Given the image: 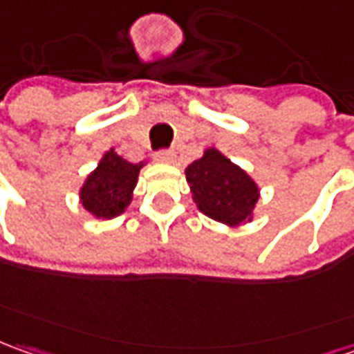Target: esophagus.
Segmentation results:
<instances>
[{
  "instance_id": "esophagus-1",
  "label": "esophagus",
  "mask_w": 354,
  "mask_h": 354,
  "mask_svg": "<svg viewBox=\"0 0 354 354\" xmlns=\"http://www.w3.org/2000/svg\"><path fill=\"white\" fill-rule=\"evenodd\" d=\"M154 160L162 162V165H172L176 160V153L174 151H160V153L154 154Z\"/></svg>"
}]
</instances>
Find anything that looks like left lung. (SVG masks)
<instances>
[{"instance_id": "1", "label": "left lung", "mask_w": 354, "mask_h": 354, "mask_svg": "<svg viewBox=\"0 0 354 354\" xmlns=\"http://www.w3.org/2000/svg\"><path fill=\"white\" fill-rule=\"evenodd\" d=\"M186 182L198 209L214 221L227 227L252 221L261 188L247 170L231 162L219 149H205L201 158L186 166Z\"/></svg>"}]
</instances>
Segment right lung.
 Returning a JSON list of instances; mask_svg holds the SVG:
<instances>
[{
  "label": "right lung",
  "instance_id": "1",
  "mask_svg": "<svg viewBox=\"0 0 354 354\" xmlns=\"http://www.w3.org/2000/svg\"><path fill=\"white\" fill-rule=\"evenodd\" d=\"M142 166H147L145 160L131 162L109 149L80 188L82 207L95 219H113L125 214Z\"/></svg>",
  "mask_w": 354,
  "mask_h": 354
}]
</instances>
